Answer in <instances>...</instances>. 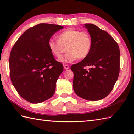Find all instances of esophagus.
I'll return each instance as SVG.
<instances>
[{
	"instance_id": "esophagus-1",
	"label": "esophagus",
	"mask_w": 134,
	"mask_h": 134,
	"mask_svg": "<svg viewBox=\"0 0 134 134\" xmlns=\"http://www.w3.org/2000/svg\"><path fill=\"white\" fill-rule=\"evenodd\" d=\"M64 68L65 69H69V65H68L66 64H65L64 65Z\"/></svg>"
}]
</instances>
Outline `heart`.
Segmentation results:
<instances>
[{
  "label": "heart",
  "instance_id": "1",
  "mask_svg": "<svg viewBox=\"0 0 134 134\" xmlns=\"http://www.w3.org/2000/svg\"><path fill=\"white\" fill-rule=\"evenodd\" d=\"M92 46L90 34L76 30L65 31L58 36V40L51 38L48 41V47L56 58L59 59L67 49L68 53L60 59L64 63H71L77 59L87 58L91 51Z\"/></svg>",
  "mask_w": 134,
  "mask_h": 134
}]
</instances>
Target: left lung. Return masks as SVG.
Here are the masks:
<instances>
[{
  "instance_id": "left-lung-1",
  "label": "left lung",
  "mask_w": 134,
  "mask_h": 134,
  "mask_svg": "<svg viewBox=\"0 0 134 134\" xmlns=\"http://www.w3.org/2000/svg\"><path fill=\"white\" fill-rule=\"evenodd\" d=\"M92 46L90 54L80 62L72 65L73 89L76 95L88 100H99L112 91L120 71L118 44L107 32L97 26L86 23ZM85 66H91L89 71Z\"/></svg>"
}]
</instances>
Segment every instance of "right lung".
<instances>
[{
	"label": "right lung",
	"mask_w": 134,
	"mask_h": 134,
	"mask_svg": "<svg viewBox=\"0 0 134 134\" xmlns=\"http://www.w3.org/2000/svg\"><path fill=\"white\" fill-rule=\"evenodd\" d=\"M64 27L40 23L26 30L11 50L12 83L22 98L32 103L43 102L54 95L63 65L56 61L48 41Z\"/></svg>",
	"instance_id": "1"
}]
</instances>
